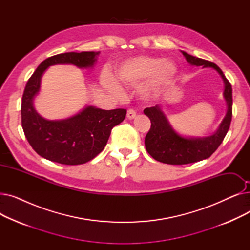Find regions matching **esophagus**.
<instances>
[{"instance_id": "esophagus-1", "label": "esophagus", "mask_w": 250, "mask_h": 250, "mask_svg": "<svg viewBox=\"0 0 250 250\" xmlns=\"http://www.w3.org/2000/svg\"><path fill=\"white\" fill-rule=\"evenodd\" d=\"M137 115V112L136 110H134L133 108H129L127 110V113H126V117L128 118V120H133V118H135Z\"/></svg>"}]
</instances>
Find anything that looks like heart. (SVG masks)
I'll return each instance as SVG.
<instances>
[{"instance_id":"obj_1","label":"heart","mask_w":250,"mask_h":250,"mask_svg":"<svg viewBox=\"0 0 250 250\" xmlns=\"http://www.w3.org/2000/svg\"><path fill=\"white\" fill-rule=\"evenodd\" d=\"M176 75L175 64L167 60L150 56H137L125 60L115 71V79L128 87H135L146 80L144 94L157 96L172 83ZM103 85L115 94L121 93V87L109 76L103 78Z\"/></svg>"}]
</instances>
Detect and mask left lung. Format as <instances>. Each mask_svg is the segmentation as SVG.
<instances>
[{"instance_id": "8db88e82", "label": "left lung", "mask_w": 250, "mask_h": 250, "mask_svg": "<svg viewBox=\"0 0 250 250\" xmlns=\"http://www.w3.org/2000/svg\"><path fill=\"white\" fill-rule=\"evenodd\" d=\"M182 54L190 64L213 68L221 75L225 83L224 97L228 109L217 132L206 138H185L175 133L158 105L144 109L151 121L150 130L145 138L147 152L155 160L172 165L189 164L208 158L224 140L232 120V86L222 70L214 62L195 58L186 51Z\"/></svg>"}]
</instances>
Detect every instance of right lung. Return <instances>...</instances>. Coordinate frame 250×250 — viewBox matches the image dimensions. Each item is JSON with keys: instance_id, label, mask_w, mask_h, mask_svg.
<instances>
[{"instance_id": "right-lung-1", "label": "right lung", "mask_w": 250, "mask_h": 250, "mask_svg": "<svg viewBox=\"0 0 250 250\" xmlns=\"http://www.w3.org/2000/svg\"><path fill=\"white\" fill-rule=\"evenodd\" d=\"M99 51L64 52L44 60L25 86L21 104V124L32 149L43 158L65 165L92 160L106 146L113 126L125 117L126 109L103 110L88 106L67 120L47 121L33 107L43 72L52 64L71 63L79 68L94 65Z\"/></svg>"}]
</instances>
